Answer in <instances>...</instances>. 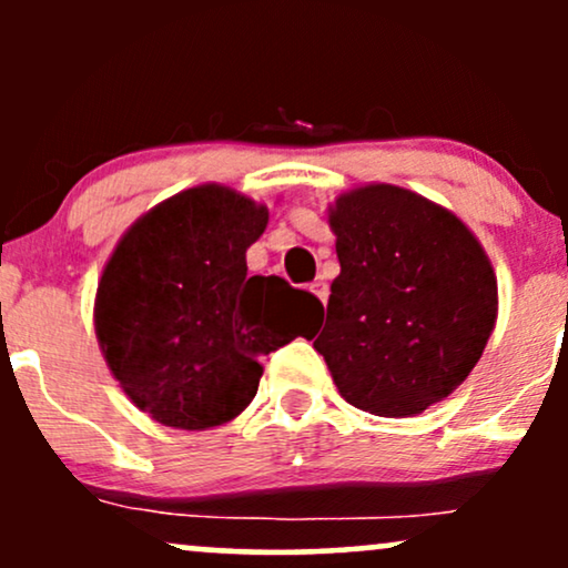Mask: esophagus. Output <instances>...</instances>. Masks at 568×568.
I'll list each match as a JSON object with an SVG mask.
<instances>
[{
  "instance_id": "obj_1",
  "label": "esophagus",
  "mask_w": 568,
  "mask_h": 568,
  "mask_svg": "<svg viewBox=\"0 0 568 568\" xmlns=\"http://www.w3.org/2000/svg\"><path fill=\"white\" fill-rule=\"evenodd\" d=\"M310 291L312 293H315V296L317 298H321V302L325 304V302H328V285H325L323 283V280H315V283H310Z\"/></svg>"
}]
</instances>
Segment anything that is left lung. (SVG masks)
<instances>
[{
	"label": "left lung",
	"instance_id": "8db88e82",
	"mask_svg": "<svg viewBox=\"0 0 568 568\" xmlns=\"http://www.w3.org/2000/svg\"><path fill=\"white\" fill-rule=\"evenodd\" d=\"M338 277L315 349L338 395L376 416H414L470 376L497 323V275L456 213L395 184L328 205Z\"/></svg>",
	"mask_w": 568,
	"mask_h": 568
}]
</instances>
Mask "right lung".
<instances>
[{"label": "right lung", "mask_w": 568, "mask_h": 568, "mask_svg": "<svg viewBox=\"0 0 568 568\" xmlns=\"http://www.w3.org/2000/svg\"><path fill=\"white\" fill-rule=\"evenodd\" d=\"M270 211L200 184L133 221L103 266L95 336L135 408L175 429L226 425L256 397L270 355L323 312L283 277H247Z\"/></svg>", "instance_id": "1"}]
</instances>
